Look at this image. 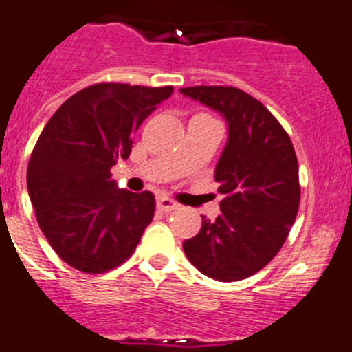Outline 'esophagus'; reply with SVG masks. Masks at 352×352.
I'll use <instances>...</instances> for the list:
<instances>
[{"label": "esophagus", "instance_id": "34e87169", "mask_svg": "<svg viewBox=\"0 0 352 352\" xmlns=\"http://www.w3.org/2000/svg\"><path fill=\"white\" fill-rule=\"evenodd\" d=\"M156 206H158L160 211H173L179 208V203L173 201L172 197H166V196H160L156 199Z\"/></svg>", "mask_w": 352, "mask_h": 352}]
</instances>
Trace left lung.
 Listing matches in <instances>:
<instances>
[{"label": "left lung", "instance_id": "1", "mask_svg": "<svg viewBox=\"0 0 352 352\" xmlns=\"http://www.w3.org/2000/svg\"><path fill=\"white\" fill-rule=\"evenodd\" d=\"M180 93L220 111L228 141L214 180L221 214L203 217L184 252L206 277L248 278L265 268L287 241L301 199L299 165L291 138L261 101L232 85H194Z\"/></svg>", "mask_w": 352, "mask_h": 352}]
</instances>
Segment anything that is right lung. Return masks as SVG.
Masks as SVG:
<instances>
[{
	"instance_id": "obj_1",
	"label": "right lung",
	"mask_w": 352,
	"mask_h": 352,
	"mask_svg": "<svg viewBox=\"0 0 352 352\" xmlns=\"http://www.w3.org/2000/svg\"><path fill=\"white\" fill-rule=\"evenodd\" d=\"M172 93V85L100 82L68 98L41 132L27 189L47 242L75 270L117 268L151 223L155 194L118 189L111 166L129 158L139 125Z\"/></svg>"
}]
</instances>
